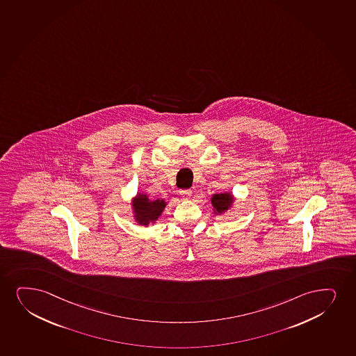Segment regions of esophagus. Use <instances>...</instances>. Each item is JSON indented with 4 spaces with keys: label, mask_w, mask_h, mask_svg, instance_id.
I'll return each instance as SVG.
<instances>
[{
    "label": "esophagus",
    "mask_w": 356,
    "mask_h": 356,
    "mask_svg": "<svg viewBox=\"0 0 356 356\" xmlns=\"http://www.w3.org/2000/svg\"><path fill=\"white\" fill-rule=\"evenodd\" d=\"M180 195L184 200H188L189 197H192V191L191 189H181Z\"/></svg>",
    "instance_id": "1"
}]
</instances>
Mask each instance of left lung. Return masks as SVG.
<instances>
[{
	"mask_svg": "<svg viewBox=\"0 0 356 356\" xmlns=\"http://www.w3.org/2000/svg\"><path fill=\"white\" fill-rule=\"evenodd\" d=\"M232 202H233V197H232V194L229 193L215 194L211 199L212 207H215V211H217L218 213L228 210Z\"/></svg>",
	"mask_w": 356,
	"mask_h": 356,
	"instance_id": "1",
	"label": "left lung"
}]
</instances>
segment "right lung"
I'll return each instance as SVG.
<instances>
[{
	"label": "right lung",
	"mask_w": 356,
	"mask_h": 356,
	"mask_svg": "<svg viewBox=\"0 0 356 356\" xmlns=\"http://www.w3.org/2000/svg\"><path fill=\"white\" fill-rule=\"evenodd\" d=\"M133 205L136 210V220L140 224L147 225L149 222H154L159 218L163 209L165 207V202L159 199L151 202L144 194H139Z\"/></svg>",
	"instance_id": "1"
}]
</instances>
